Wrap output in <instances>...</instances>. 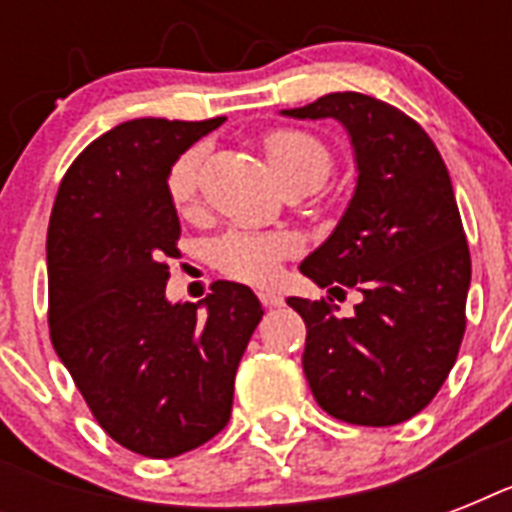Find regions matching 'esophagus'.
I'll return each instance as SVG.
<instances>
[{
  "label": "esophagus",
  "mask_w": 512,
  "mask_h": 512,
  "mask_svg": "<svg viewBox=\"0 0 512 512\" xmlns=\"http://www.w3.org/2000/svg\"><path fill=\"white\" fill-rule=\"evenodd\" d=\"M257 297H260V303H263L265 308H281V305H284V297L276 295V292H268V289H265V292H257Z\"/></svg>",
  "instance_id": "34e87169"
}]
</instances>
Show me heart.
Here are the masks:
<instances>
[{"label":"heart","instance_id":"obj_1","mask_svg":"<svg viewBox=\"0 0 512 512\" xmlns=\"http://www.w3.org/2000/svg\"><path fill=\"white\" fill-rule=\"evenodd\" d=\"M265 159L279 183L316 188L332 170V151L311 132L273 130L263 138ZM204 151L193 146L177 156L167 172V196L177 212H188L199 191V170ZM300 252V239L287 231H228L212 244V263L220 273L247 284H268L276 279L281 260Z\"/></svg>","mask_w":512,"mask_h":512}]
</instances>
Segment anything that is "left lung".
Instances as JSON below:
<instances>
[{"label":"left lung","instance_id":"1","mask_svg":"<svg viewBox=\"0 0 512 512\" xmlns=\"http://www.w3.org/2000/svg\"><path fill=\"white\" fill-rule=\"evenodd\" d=\"M292 119H337L356 154L345 215L300 271L332 295L358 289L356 316L332 297H289L305 321L313 398L350 425H398L422 412L452 372L465 335L470 252L446 164L420 124L361 92H332Z\"/></svg>","mask_w":512,"mask_h":512}]
</instances>
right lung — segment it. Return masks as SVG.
I'll list each match as a JSON object with an SVG mask.
<instances>
[{
	"label": "right lung",
	"instance_id": "1",
	"mask_svg": "<svg viewBox=\"0 0 512 512\" xmlns=\"http://www.w3.org/2000/svg\"><path fill=\"white\" fill-rule=\"evenodd\" d=\"M132 119L92 140L60 180L47 228L50 340L116 444L167 460L228 425L233 377L263 319L255 292L215 281L201 303L164 297L180 220L177 156L217 130Z\"/></svg>",
	"mask_w": 512,
	"mask_h": 512
}]
</instances>
